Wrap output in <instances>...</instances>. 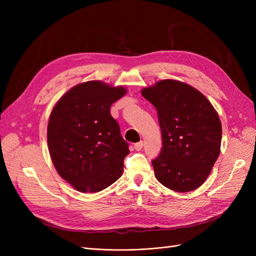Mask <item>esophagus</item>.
<instances>
[{
    "label": "esophagus",
    "mask_w": 256,
    "mask_h": 256,
    "mask_svg": "<svg viewBox=\"0 0 256 256\" xmlns=\"http://www.w3.org/2000/svg\"><path fill=\"white\" fill-rule=\"evenodd\" d=\"M143 145H144V143L142 142V141H140V142H138V143H136L134 144V150H141L142 148H143Z\"/></svg>",
    "instance_id": "esophagus-1"
}]
</instances>
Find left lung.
<instances>
[{
    "label": "left lung",
    "mask_w": 256,
    "mask_h": 256,
    "mask_svg": "<svg viewBox=\"0 0 256 256\" xmlns=\"http://www.w3.org/2000/svg\"><path fill=\"white\" fill-rule=\"evenodd\" d=\"M141 94L156 108L161 128L162 148L152 161L158 182L176 192L198 189L220 154L218 113L202 92L180 81L162 80Z\"/></svg>",
    "instance_id": "left-lung-1"
}]
</instances>
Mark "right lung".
<instances>
[{
    "mask_svg": "<svg viewBox=\"0 0 256 256\" xmlns=\"http://www.w3.org/2000/svg\"><path fill=\"white\" fill-rule=\"evenodd\" d=\"M127 92L102 81L69 90L54 106L48 122V147L58 175L80 192H99L118 180L128 143L110 113Z\"/></svg>",
    "mask_w": 256,
    "mask_h": 256,
    "instance_id": "obj_1",
    "label": "right lung"
}]
</instances>
